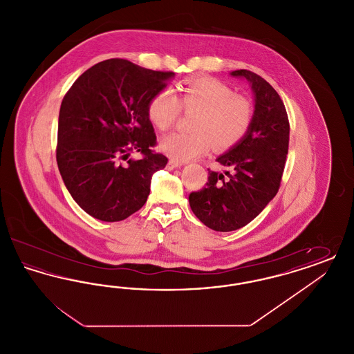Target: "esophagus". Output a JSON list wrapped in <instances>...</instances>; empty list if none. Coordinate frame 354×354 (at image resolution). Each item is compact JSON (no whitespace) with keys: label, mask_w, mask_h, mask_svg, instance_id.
<instances>
[{"label":"esophagus","mask_w":354,"mask_h":354,"mask_svg":"<svg viewBox=\"0 0 354 354\" xmlns=\"http://www.w3.org/2000/svg\"><path fill=\"white\" fill-rule=\"evenodd\" d=\"M182 166V163H179V162H176V160H169V163H167V169H176V167H180Z\"/></svg>","instance_id":"obj_1"}]
</instances>
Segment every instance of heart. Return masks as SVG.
<instances>
[{"label": "heart", "mask_w": 354, "mask_h": 354, "mask_svg": "<svg viewBox=\"0 0 354 354\" xmlns=\"http://www.w3.org/2000/svg\"><path fill=\"white\" fill-rule=\"evenodd\" d=\"M182 109L196 113L191 124L194 131L172 133L159 143V149L176 162L202 156L212 143L218 150L235 147L248 135L254 119L252 102L209 77L188 80L178 97L169 88L159 90L147 103V115L155 129L166 131L180 117Z\"/></svg>", "instance_id": "heart-1"}]
</instances>
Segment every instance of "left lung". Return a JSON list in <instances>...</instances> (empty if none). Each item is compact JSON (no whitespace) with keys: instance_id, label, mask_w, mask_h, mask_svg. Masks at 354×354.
I'll use <instances>...</instances> for the list:
<instances>
[{"instance_id":"8db88e82","label":"left lung","mask_w":354,"mask_h":354,"mask_svg":"<svg viewBox=\"0 0 354 354\" xmlns=\"http://www.w3.org/2000/svg\"><path fill=\"white\" fill-rule=\"evenodd\" d=\"M231 75L251 84L252 127L237 146L216 159L227 171L208 169V182L188 196L196 218L219 232L247 225L276 196L289 146V119L277 91L250 70H235Z\"/></svg>"}]
</instances>
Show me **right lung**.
Masks as SVG:
<instances>
[{
	"mask_svg": "<svg viewBox=\"0 0 354 354\" xmlns=\"http://www.w3.org/2000/svg\"><path fill=\"white\" fill-rule=\"evenodd\" d=\"M174 75L111 58L86 70L65 94L57 165L70 195L90 216L120 221L147 201L153 172L169 162L152 150L156 135L147 103ZM134 151L142 156L129 160Z\"/></svg>",
	"mask_w": 354,
	"mask_h": 354,
	"instance_id": "obj_1",
	"label": "right lung"
}]
</instances>
